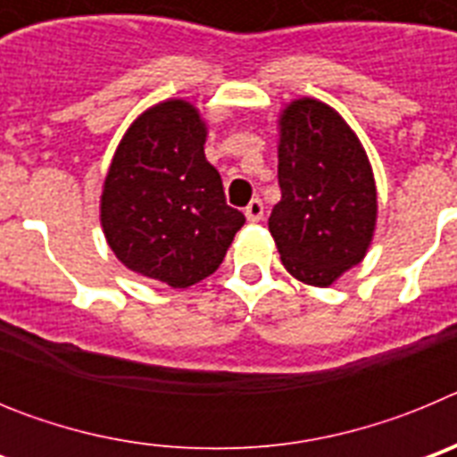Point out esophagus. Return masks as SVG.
<instances>
[{"mask_svg": "<svg viewBox=\"0 0 457 457\" xmlns=\"http://www.w3.org/2000/svg\"><path fill=\"white\" fill-rule=\"evenodd\" d=\"M245 217H247V221H252V224H256V221L263 220V204L258 199H253L252 204L245 208Z\"/></svg>", "mask_w": 457, "mask_h": 457, "instance_id": "esophagus-1", "label": "esophagus"}]
</instances>
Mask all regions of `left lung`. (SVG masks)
<instances>
[{
	"mask_svg": "<svg viewBox=\"0 0 457 457\" xmlns=\"http://www.w3.org/2000/svg\"><path fill=\"white\" fill-rule=\"evenodd\" d=\"M277 132L281 201L270 233L290 277L327 288L370 249L378 224L373 167L357 132L322 100H290Z\"/></svg>",
	"mask_w": 457,
	"mask_h": 457,
	"instance_id": "left-lung-1",
	"label": "left lung"
}]
</instances>
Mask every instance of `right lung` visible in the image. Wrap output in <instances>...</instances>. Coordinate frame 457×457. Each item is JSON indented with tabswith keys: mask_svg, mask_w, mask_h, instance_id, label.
I'll return each instance as SVG.
<instances>
[{
	"mask_svg": "<svg viewBox=\"0 0 457 457\" xmlns=\"http://www.w3.org/2000/svg\"><path fill=\"white\" fill-rule=\"evenodd\" d=\"M208 123L196 104L169 98L144 109L120 137L100 192V226L139 277L189 288L215 272L245 224L226 205L205 160Z\"/></svg>",
	"mask_w": 457,
	"mask_h": 457,
	"instance_id": "right-lung-1",
	"label": "right lung"
}]
</instances>
